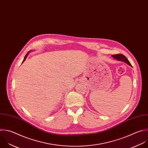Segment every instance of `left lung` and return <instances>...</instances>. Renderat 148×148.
<instances>
[{
	"mask_svg": "<svg viewBox=\"0 0 148 148\" xmlns=\"http://www.w3.org/2000/svg\"><path fill=\"white\" fill-rule=\"evenodd\" d=\"M112 56H113L115 59H116V60H119V61L124 62H125V63H127V64H128L129 66H130L132 67V66H131L130 62L128 61V60L127 59V58H126L125 56H124L123 55H122V54L113 55H112Z\"/></svg>",
	"mask_w": 148,
	"mask_h": 148,
	"instance_id": "8db88e82",
	"label": "left lung"
}]
</instances>
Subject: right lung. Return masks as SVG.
<instances>
[{
  "label": "right lung",
  "instance_id": "right-lung-1",
  "mask_svg": "<svg viewBox=\"0 0 148 148\" xmlns=\"http://www.w3.org/2000/svg\"><path fill=\"white\" fill-rule=\"evenodd\" d=\"M29 52H28V53L26 54V55H25V58H24V60H23V62H24V61H25V60L26 59V58H27V57L28 55L29 54Z\"/></svg>",
  "mask_w": 148,
  "mask_h": 148
}]
</instances>
